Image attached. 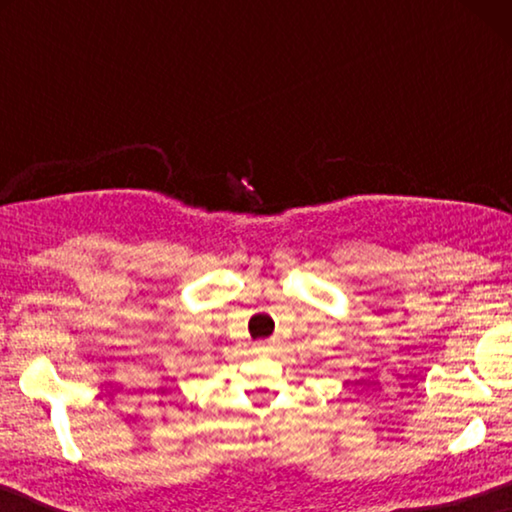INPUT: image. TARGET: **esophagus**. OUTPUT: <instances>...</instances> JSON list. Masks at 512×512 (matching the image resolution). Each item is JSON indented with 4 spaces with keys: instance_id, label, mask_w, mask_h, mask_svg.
Wrapping results in <instances>:
<instances>
[{
    "instance_id": "obj_1",
    "label": "esophagus",
    "mask_w": 512,
    "mask_h": 512,
    "mask_svg": "<svg viewBox=\"0 0 512 512\" xmlns=\"http://www.w3.org/2000/svg\"><path fill=\"white\" fill-rule=\"evenodd\" d=\"M257 350H259V352H266V350H268V343H259Z\"/></svg>"
}]
</instances>
